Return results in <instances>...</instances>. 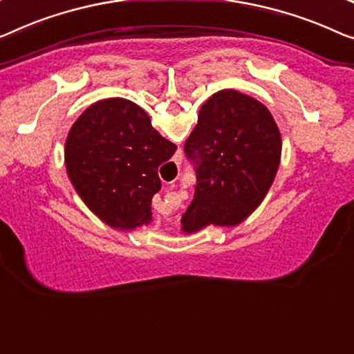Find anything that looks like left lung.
Listing matches in <instances>:
<instances>
[{"label":"left lung","instance_id":"1","mask_svg":"<svg viewBox=\"0 0 354 354\" xmlns=\"http://www.w3.org/2000/svg\"><path fill=\"white\" fill-rule=\"evenodd\" d=\"M184 152L197 175L183 232L236 225L259 207L281 159V135L256 98L221 91L203 103Z\"/></svg>","mask_w":354,"mask_h":354}]
</instances>
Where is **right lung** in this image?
I'll return each mask as SVG.
<instances>
[{
  "mask_svg": "<svg viewBox=\"0 0 354 354\" xmlns=\"http://www.w3.org/2000/svg\"><path fill=\"white\" fill-rule=\"evenodd\" d=\"M176 145L163 138L138 104L102 100L73 124L65 143L66 171L79 197L103 223L131 230L152 219L159 167Z\"/></svg>",
  "mask_w": 354,
  "mask_h": 354,
  "instance_id": "1",
  "label": "right lung"
}]
</instances>
